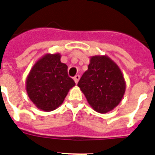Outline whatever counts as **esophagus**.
I'll return each mask as SVG.
<instances>
[{"label": "esophagus", "mask_w": 155, "mask_h": 155, "mask_svg": "<svg viewBox=\"0 0 155 155\" xmlns=\"http://www.w3.org/2000/svg\"><path fill=\"white\" fill-rule=\"evenodd\" d=\"M79 79H80V76H79V75H76V76L74 78V82L76 83V84H78Z\"/></svg>", "instance_id": "34e87169"}]
</instances>
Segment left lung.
Segmentation results:
<instances>
[{
	"mask_svg": "<svg viewBox=\"0 0 155 155\" xmlns=\"http://www.w3.org/2000/svg\"><path fill=\"white\" fill-rule=\"evenodd\" d=\"M78 86L91 107L102 114L116 108L126 91V81L121 70L105 55L90 57L87 70L81 78Z\"/></svg>",
	"mask_w": 155,
	"mask_h": 155,
	"instance_id": "1",
	"label": "left lung"
}]
</instances>
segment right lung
Segmentation results:
<instances>
[{"label":"right lung","mask_w":155,"mask_h":155,"mask_svg":"<svg viewBox=\"0 0 155 155\" xmlns=\"http://www.w3.org/2000/svg\"><path fill=\"white\" fill-rule=\"evenodd\" d=\"M60 53H46L35 62L26 78L28 98L40 110L50 112L62 105L75 82Z\"/></svg>","instance_id":"add662e5"}]
</instances>
